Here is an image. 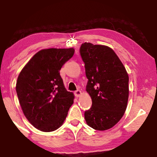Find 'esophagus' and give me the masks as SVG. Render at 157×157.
Here are the masks:
<instances>
[{
    "mask_svg": "<svg viewBox=\"0 0 157 157\" xmlns=\"http://www.w3.org/2000/svg\"><path fill=\"white\" fill-rule=\"evenodd\" d=\"M74 95L76 97H79V96L81 95V91L80 90H77V91L74 92Z\"/></svg>",
    "mask_w": 157,
    "mask_h": 157,
    "instance_id": "1",
    "label": "esophagus"
}]
</instances>
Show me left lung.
I'll use <instances>...</instances> for the list:
<instances>
[{
	"instance_id": "1",
	"label": "left lung",
	"mask_w": 157,
	"mask_h": 157,
	"mask_svg": "<svg viewBox=\"0 0 157 157\" xmlns=\"http://www.w3.org/2000/svg\"><path fill=\"white\" fill-rule=\"evenodd\" d=\"M80 54L88 78L86 91L92 106L84 113L90 127L104 131L113 127L125 112L128 98V76L111 48L84 43Z\"/></svg>"
}]
</instances>
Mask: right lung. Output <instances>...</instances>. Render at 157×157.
<instances>
[{"instance_id": "1", "label": "right lung", "mask_w": 157, "mask_h": 157, "mask_svg": "<svg viewBox=\"0 0 157 157\" xmlns=\"http://www.w3.org/2000/svg\"><path fill=\"white\" fill-rule=\"evenodd\" d=\"M74 51L73 48L43 49L28 62L17 79L16 93L23 112L42 132L59 128L74 103V94L66 91L59 71Z\"/></svg>"}]
</instances>
